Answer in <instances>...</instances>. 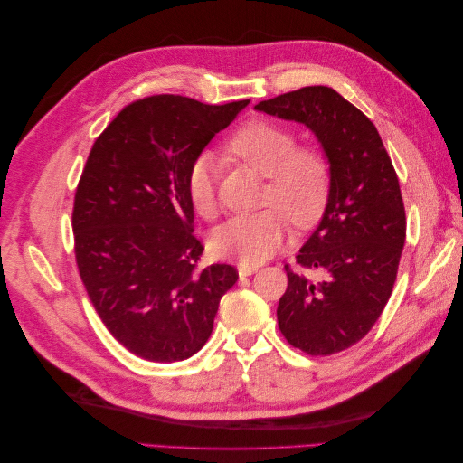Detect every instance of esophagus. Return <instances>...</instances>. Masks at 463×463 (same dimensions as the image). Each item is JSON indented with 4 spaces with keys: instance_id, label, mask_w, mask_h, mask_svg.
I'll return each mask as SVG.
<instances>
[{
    "instance_id": "1",
    "label": "esophagus",
    "mask_w": 463,
    "mask_h": 463,
    "mask_svg": "<svg viewBox=\"0 0 463 463\" xmlns=\"http://www.w3.org/2000/svg\"><path fill=\"white\" fill-rule=\"evenodd\" d=\"M259 269L257 266H247V264H237V272H240V276H250L255 274Z\"/></svg>"
}]
</instances>
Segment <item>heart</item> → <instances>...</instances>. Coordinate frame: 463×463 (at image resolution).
Masks as SVG:
<instances>
[{
    "mask_svg": "<svg viewBox=\"0 0 463 463\" xmlns=\"http://www.w3.org/2000/svg\"><path fill=\"white\" fill-rule=\"evenodd\" d=\"M296 143L291 129L264 119L241 125L228 138V156L266 177L259 201L264 208L222 223L213 235L216 257L260 264L286 241L288 220L296 230H311L325 216L332 193L330 160L318 146ZM185 191L199 216L213 220L218 214L216 164L210 154L189 164Z\"/></svg>",
    "mask_w": 463,
    "mask_h": 463,
    "instance_id": "b5f03b06",
    "label": "heart"
}]
</instances>
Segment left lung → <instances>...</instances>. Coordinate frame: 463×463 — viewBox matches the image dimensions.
Listing matches in <instances>:
<instances>
[{
	"mask_svg": "<svg viewBox=\"0 0 463 463\" xmlns=\"http://www.w3.org/2000/svg\"><path fill=\"white\" fill-rule=\"evenodd\" d=\"M255 108L305 123L332 165L320 226L296 257L299 270L286 264L278 328L307 355L344 352L365 338L394 289L405 243L396 170L373 121L334 89L303 87Z\"/></svg>",
	"mask_w": 463,
	"mask_h": 463,
	"instance_id": "left-lung-1",
	"label": "left lung"
}]
</instances>
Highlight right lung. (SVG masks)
Returning a JSON list of instances; mask_svg holds the SVG:
<instances>
[{
  "mask_svg": "<svg viewBox=\"0 0 463 463\" xmlns=\"http://www.w3.org/2000/svg\"><path fill=\"white\" fill-rule=\"evenodd\" d=\"M247 104L146 96L92 145L73 203L75 259L98 317L137 357L174 363L197 354L240 278L232 264L199 266L204 247L193 235L185 175Z\"/></svg>",
  "mask_w": 463,
  "mask_h": 463,
  "instance_id": "1",
  "label": "right lung"
}]
</instances>
